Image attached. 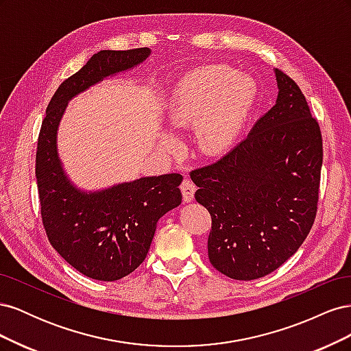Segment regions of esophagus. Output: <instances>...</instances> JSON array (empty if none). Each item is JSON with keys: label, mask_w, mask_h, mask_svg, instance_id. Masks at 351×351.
<instances>
[{"label": "esophagus", "mask_w": 351, "mask_h": 351, "mask_svg": "<svg viewBox=\"0 0 351 351\" xmlns=\"http://www.w3.org/2000/svg\"><path fill=\"white\" fill-rule=\"evenodd\" d=\"M182 193H183V199L186 202H192L195 197V192H196V186L190 178H184L183 183H182Z\"/></svg>", "instance_id": "34e87169"}]
</instances>
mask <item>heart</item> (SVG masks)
<instances>
[{
	"instance_id": "b5f03b06",
	"label": "heart",
	"mask_w": 351,
	"mask_h": 351,
	"mask_svg": "<svg viewBox=\"0 0 351 351\" xmlns=\"http://www.w3.org/2000/svg\"><path fill=\"white\" fill-rule=\"evenodd\" d=\"M258 88L254 80L226 66H206L182 80L168 104V123L174 129L197 124V143L208 155L232 143L253 108ZM161 146L173 151L176 137L162 134Z\"/></svg>"
}]
</instances>
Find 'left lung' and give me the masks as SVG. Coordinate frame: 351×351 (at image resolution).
I'll return each mask as SVG.
<instances>
[{
    "label": "left lung",
    "instance_id": "1",
    "mask_svg": "<svg viewBox=\"0 0 351 351\" xmlns=\"http://www.w3.org/2000/svg\"><path fill=\"white\" fill-rule=\"evenodd\" d=\"M278 98L246 139L190 173L210 214L208 256L217 271L250 281L274 272L315 222L322 134L297 83L275 69Z\"/></svg>",
    "mask_w": 351,
    "mask_h": 351
}]
</instances>
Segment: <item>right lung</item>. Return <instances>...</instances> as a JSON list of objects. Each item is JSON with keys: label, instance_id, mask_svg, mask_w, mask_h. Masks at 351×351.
<instances>
[{"label": "right lung", "instance_id": "add662e5", "mask_svg": "<svg viewBox=\"0 0 351 351\" xmlns=\"http://www.w3.org/2000/svg\"><path fill=\"white\" fill-rule=\"evenodd\" d=\"M149 48L99 51L62 82L40 125L36 180L40 215L60 256L89 278L117 281L145 261L156 222L182 204V174L142 177L99 192H83L69 180L57 152V129L67 102L92 84L141 64Z\"/></svg>", "mask_w": 351, "mask_h": 351}]
</instances>
